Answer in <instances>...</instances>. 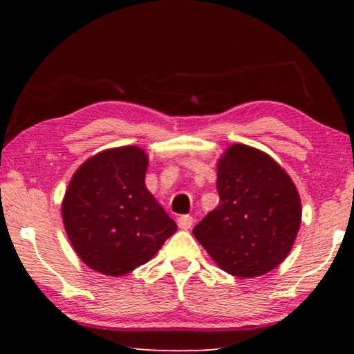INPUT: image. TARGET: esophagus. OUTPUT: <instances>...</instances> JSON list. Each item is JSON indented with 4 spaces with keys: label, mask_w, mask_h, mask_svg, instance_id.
Returning a JSON list of instances; mask_svg holds the SVG:
<instances>
[{
    "label": "esophagus",
    "mask_w": 354,
    "mask_h": 354,
    "mask_svg": "<svg viewBox=\"0 0 354 354\" xmlns=\"http://www.w3.org/2000/svg\"><path fill=\"white\" fill-rule=\"evenodd\" d=\"M192 225H194V217H190V215H181L178 218V226L181 230H190Z\"/></svg>",
    "instance_id": "34e87169"
}]
</instances>
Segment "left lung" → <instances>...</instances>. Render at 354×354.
Wrapping results in <instances>:
<instances>
[{
	"label": "left lung",
	"instance_id": "1",
	"mask_svg": "<svg viewBox=\"0 0 354 354\" xmlns=\"http://www.w3.org/2000/svg\"><path fill=\"white\" fill-rule=\"evenodd\" d=\"M218 206L194 236L232 277L266 274L286 259L301 223L295 184L270 156L236 143L217 167Z\"/></svg>",
	"mask_w": 354,
	"mask_h": 354
}]
</instances>
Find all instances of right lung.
Segmentation results:
<instances>
[{"label": "right lung", "instance_id": "add662e5", "mask_svg": "<svg viewBox=\"0 0 354 354\" xmlns=\"http://www.w3.org/2000/svg\"><path fill=\"white\" fill-rule=\"evenodd\" d=\"M147 154L137 147L107 149L86 160L62 203L67 236L82 262L122 277L143 266L178 230L145 185Z\"/></svg>", "mask_w": 354, "mask_h": 354}]
</instances>
